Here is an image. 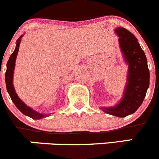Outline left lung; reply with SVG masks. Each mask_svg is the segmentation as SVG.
I'll list each match as a JSON object with an SVG mask.
<instances>
[{
	"mask_svg": "<svg viewBox=\"0 0 159 159\" xmlns=\"http://www.w3.org/2000/svg\"><path fill=\"white\" fill-rule=\"evenodd\" d=\"M114 31L119 37L120 52L128 66L127 83L120 101L114 106L100 109L111 115L125 117L134 114L142 103L149 87L150 73L145 54L137 38L122 27H117Z\"/></svg>",
	"mask_w": 159,
	"mask_h": 159,
	"instance_id": "1",
	"label": "left lung"
}]
</instances>
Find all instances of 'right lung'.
I'll return each mask as SVG.
<instances>
[{"instance_id":"right-lung-1","label":"right lung","mask_w":159,"mask_h":159,"mask_svg":"<svg viewBox=\"0 0 159 159\" xmlns=\"http://www.w3.org/2000/svg\"><path fill=\"white\" fill-rule=\"evenodd\" d=\"M24 34L20 36L16 42V46H15V51L13 52L11 55L10 58H9L8 61L7 63V70L5 73V83H6V87H7V93L10 95L11 99L15 103L16 107L22 113L25 115L28 116V117H31V118L34 119V120H40V119L45 118V117H48L51 114H43V113H39V111H34L31 107H28V105L25 104L19 97L18 94L16 93L15 87L13 85V76H14V71H15V62H16V58L18 56V50H19L20 43H21V38L23 37Z\"/></svg>"}]
</instances>
